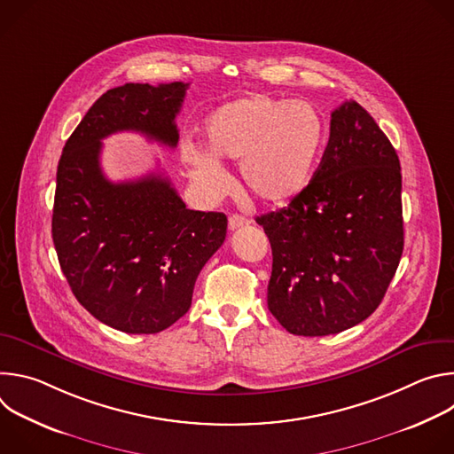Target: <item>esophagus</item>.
<instances>
[{
  "mask_svg": "<svg viewBox=\"0 0 454 454\" xmlns=\"http://www.w3.org/2000/svg\"><path fill=\"white\" fill-rule=\"evenodd\" d=\"M249 224V219H246L244 215H239V214H233L230 215L228 219V228L233 231V230H239V228H244Z\"/></svg>",
  "mask_w": 454,
  "mask_h": 454,
  "instance_id": "obj_1",
  "label": "esophagus"
}]
</instances>
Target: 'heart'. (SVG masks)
Segmentation results:
<instances>
[{"label": "heart", "instance_id": "heart-1", "mask_svg": "<svg viewBox=\"0 0 454 454\" xmlns=\"http://www.w3.org/2000/svg\"><path fill=\"white\" fill-rule=\"evenodd\" d=\"M325 142L319 111L301 100L251 95L219 106L205 120L207 151L183 147L190 177L219 192L226 172L219 161L240 163V181L264 207L294 200L309 184Z\"/></svg>", "mask_w": 454, "mask_h": 454}]
</instances>
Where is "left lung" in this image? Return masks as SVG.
<instances>
[{
	"mask_svg": "<svg viewBox=\"0 0 454 454\" xmlns=\"http://www.w3.org/2000/svg\"><path fill=\"white\" fill-rule=\"evenodd\" d=\"M399 156L357 102L331 114L310 183L282 210L256 217L271 242L268 307L296 336H329L382 301L404 247Z\"/></svg>",
	"mask_w": 454,
	"mask_h": 454,
	"instance_id": "left-lung-1",
	"label": "left lung"
}]
</instances>
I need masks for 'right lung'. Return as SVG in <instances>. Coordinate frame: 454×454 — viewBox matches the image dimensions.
Wrapping results in <instances>:
<instances>
[{
  "label": "right lung",
  "mask_w": 454,
  "mask_h": 454,
  "mask_svg": "<svg viewBox=\"0 0 454 454\" xmlns=\"http://www.w3.org/2000/svg\"><path fill=\"white\" fill-rule=\"evenodd\" d=\"M188 84H123L84 114L57 165L51 237L79 303L127 334H156L192 303L193 286L223 246L228 219L188 210L168 177L113 183L100 168L102 140L135 131L167 147Z\"/></svg>",
  "instance_id": "add662e5"
}]
</instances>
